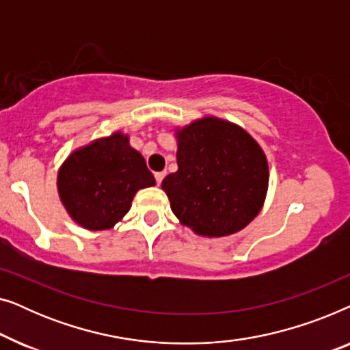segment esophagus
I'll return each instance as SVG.
<instances>
[{
  "mask_svg": "<svg viewBox=\"0 0 350 350\" xmlns=\"http://www.w3.org/2000/svg\"><path fill=\"white\" fill-rule=\"evenodd\" d=\"M164 176H165V172H156V174H154L156 183H157V185H161V183H162V180H164Z\"/></svg>",
  "mask_w": 350,
  "mask_h": 350,
  "instance_id": "esophagus-1",
  "label": "esophagus"
}]
</instances>
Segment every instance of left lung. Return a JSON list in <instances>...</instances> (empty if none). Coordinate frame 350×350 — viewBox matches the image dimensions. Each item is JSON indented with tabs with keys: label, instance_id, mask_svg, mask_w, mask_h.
<instances>
[{
	"label": "left lung",
	"instance_id": "left-lung-1",
	"mask_svg": "<svg viewBox=\"0 0 350 350\" xmlns=\"http://www.w3.org/2000/svg\"><path fill=\"white\" fill-rule=\"evenodd\" d=\"M178 170L162 189L181 224L205 237L241 231L265 204L269 167L261 146L236 124L207 116L176 131Z\"/></svg>",
	"mask_w": 350,
	"mask_h": 350
}]
</instances>
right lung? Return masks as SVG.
<instances>
[{
    "mask_svg": "<svg viewBox=\"0 0 350 350\" xmlns=\"http://www.w3.org/2000/svg\"><path fill=\"white\" fill-rule=\"evenodd\" d=\"M154 185L143 156L121 132L71 152L57 176L66 212L89 231L111 229L131 210L137 191Z\"/></svg>",
    "mask_w": 350,
    "mask_h": 350,
    "instance_id": "right-lung-1",
    "label": "right lung"
}]
</instances>
